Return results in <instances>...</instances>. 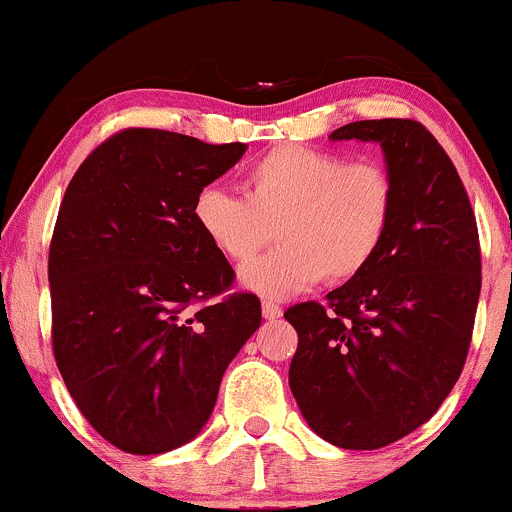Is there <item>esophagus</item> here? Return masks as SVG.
<instances>
[{
    "instance_id": "1",
    "label": "esophagus",
    "mask_w": 512,
    "mask_h": 512,
    "mask_svg": "<svg viewBox=\"0 0 512 512\" xmlns=\"http://www.w3.org/2000/svg\"><path fill=\"white\" fill-rule=\"evenodd\" d=\"M281 313H284V310H281L279 303H274V301L262 303V315L267 317V320H276V317H281Z\"/></svg>"
}]
</instances>
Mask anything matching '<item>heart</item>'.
Listing matches in <instances>:
<instances>
[{"label": "heart", "instance_id": "1", "mask_svg": "<svg viewBox=\"0 0 512 512\" xmlns=\"http://www.w3.org/2000/svg\"><path fill=\"white\" fill-rule=\"evenodd\" d=\"M395 211V185L383 163L346 161L310 146H276L245 170L243 197L216 185L195 195L197 231L243 269L245 289L284 298L325 279L346 284L378 257Z\"/></svg>", "mask_w": 512, "mask_h": 512}]
</instances>
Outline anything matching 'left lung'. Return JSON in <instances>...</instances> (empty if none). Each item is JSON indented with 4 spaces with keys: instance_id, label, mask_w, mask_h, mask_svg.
Wrapping results in <instances>:
<instances>
[{
    "instance_id": "obj_1",
    "label": "left lung",
    "mask_w": 512,
    "mask_h": 512,
    "mask_svg": "<svg viewBox=\"0 0 512 512\" xmlns=\"http://www.w3.org/2000/svg\"><path fill=\"white\" fill-rule=\"evenodd\" d=\"M332 142L380 144L395 211L378 257L327 303L284 317L298 349L289 385L327 443L378 450L436 414L467 361L481 291L477 219L450 156L416 120H361Z\"/></svg>"
}]
</instances>
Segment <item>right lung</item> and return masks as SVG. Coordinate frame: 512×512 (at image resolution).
Listing matches in <instances>:
<instances>
[{
  "label": "right lung",
  "instance_id": "add662e5",
  "mask_svg": "<svg viewBox=\"0 0 512 512\" xmlns=\"http://www.w3.org/2000/svg\"><path fill=\"white\" fill-rule=\"evenodd\" d=\"M248 146L122 129L64 192L50 243L52 351L86 421L115 448L161 455L214 411L228 363L262 322L260 298L197 231L192 202Z\"/></svg>",
  "mask_w": 512,
  "mask_h": 512
}]
</instances>
